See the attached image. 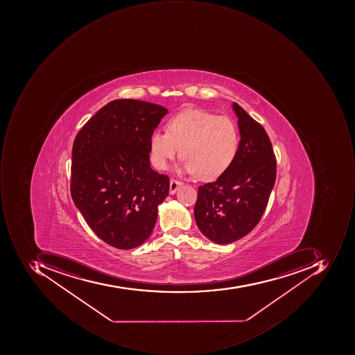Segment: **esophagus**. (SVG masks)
Masks as SVG:
<instances>
[{
	"label": "esophagus",
	"mask_w": 355,
	"mask_h": 355,
	"mask_svg": "<svg viewBox=\"0 0 355 355\" xmlns=\"http://www.w3.org/2000/svg\"><path fill=\"white\" fill-rule=\"evenodd\" d=\"M183 183L181 181L175 180V179H172V180L169 181V194L174 195L176 193L177 189L179 187L182 186Z\"/></svg>",
	"instance_id": "esophagus-1"
}]
</instances>
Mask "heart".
<instances>
[{"instance_id": "obj_1", "label": "heart", "mask_w": 355, "mask_h": 355, "mask_svg": "<svg viewBox=\"0 0 355 355\" xmlns=\"http://www.w3.org/2000/svg\"><path fill=\"white\" fill-rule=\"evenodd\" d=\"M149 146L157 168L164 171L180 153L186 161L177 171L178 174L216 180L236 161L240 148L239 128L226 116L186 110L169 119L167 132L155 130Z\"/></svg>"}]
</instances>
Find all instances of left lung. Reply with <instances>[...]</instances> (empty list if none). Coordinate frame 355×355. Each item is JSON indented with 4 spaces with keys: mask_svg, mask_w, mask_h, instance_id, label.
Instances as JSON below:
<instances>
[{
    "mask_svg": "<svg viewBox=\"0 0 355 355\" xmlns=\"http://www.w3.org/2000/svg\"><path fill=\"white\" fill-rule=\"evenodd\" d=\"M240 148L227 172L198 188L195 222L202 234L216 244L241 239L259 223L276 178V160L263 127L238 103Z\"/></svg>",
    "mask_w": 355,
    "mask_h": 355,
    "instance_id": "8db88e82",
    "label": "left lung"
}]
</instances>
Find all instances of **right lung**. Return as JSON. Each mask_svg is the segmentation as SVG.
I'll list each match as a JSON object with an SVG mask.
<instances>
[{"mask_svg": "<svg viewBox=\"0 0 355 355\" xmlns=\"http://www.w3.org/2000/svg\"><path fill=\"white\" fill-rule=\"evenodd\" d=\"M167 113L150 102L113 100L74 139L72 200L100 239L119 250L148 239L168 195V177L149 160L151 135Z\"/></svg>", "mask_w": 355, "mask_h": 355, "instance_id": "right-lung-1", "label": "right lung"}]
</instances>
